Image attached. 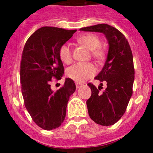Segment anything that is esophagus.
<instances>
[{
    "label": "esophagus",
    "instance_id": "obj_1",
    "mask_svg": "<svg viewBox=\"0 0 153 153\" xmlns=\"http://www.w3.org/2000/svg\"><path fill=\"white\" fill-rule=\"evenodd\" d=\"M82 83H76V89H79V87H80L81 86H82Z\"/></svg>",
    "mask_w": 153,
    "mask_h": 153
}]
</instances>
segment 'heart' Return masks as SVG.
Segmentation results:
<instances>
[{"mask_svg": "<svg viewBox=\"0 0 153 153\" xmlns=\"http://www.w3.org/2000/svg\"><path fill=\"white\" fill-rule=\"evenodd\" d=\"M78 41L92 51V54L96 59L101 60L104 56V51L100 48V40L93 34H85L79 36ZM59 56L63 63L69 64L72 62V51L68 44H63L59 50ZM96 73V69L93 64L87 63H77L69 67L67 75L73 80L82 83L91 77Z\"/></svg>", "mask_w": 153, "mask_h": 153, "instance_id": "b5f03b06", "label": "heart"}]
</instances>
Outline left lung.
I'll list each match as a JSON object with an SVG mask.
<instances>
[{
	"instance_id": "1",
	"label": "left lung",
	"mask_w": 153,
	"mask_h": 153,
	"mask_svg": "<svg viewBox=\"0 0 153 153\" xmlns=\"http://www.w3.org/2000/svg\"><path fill=\"white\" fill-rule=\"evenodd\" d=\"M79 30L102 33L108 40L106 62L95 77L100 82H106L107 87L100 93V89L88 83L92 94L86 106L89 116L96 123L106 126L113 125L124 114L132 94L135 71L129 42L120 30L106 24L80 28Z\"/></svg>"
}]
</instances>
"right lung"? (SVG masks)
Wrapping results in <instances>:
<instances>
[{
	"label": "right lung",
	"mask_w": 153,
	"mask_h": 153,
	"mask_svg": "<svg viewBox=\"0 0 153 153\" xmlns=\"http://www.w3.org/2000/svg\"><path fill=\"white\" fill-rule=\"evenodd\" d=\"M76 30L43 27L27 40L21 62V91L24 105L36 125L46 130L54 129L64 120L69 98L76 85L70 78L63 87L51 90V79H61L64 67L59 56L60 47Z\"/></svg>",
	"instance_id": "right-lung-1"
}]
</instances>
